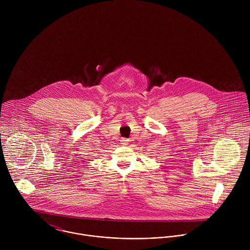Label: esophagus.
<instances>
[{
    "label": "esophagus",
    "mask_w": 250,
    "mask_h": 250,
    "mask_svg": "<svg viewBox=\"0 0 250 250\" xmlns=\"http://www.w3.org/2000/svg\"><path fill=\"white\" fill-rule=\"evenodd\" d=\"M128 143H129V140H127V139H121L120 140V143L122 144V145H127L128 144Z\"/></svg>",
    "instance_id": "obj_1"
}]
</instances>
